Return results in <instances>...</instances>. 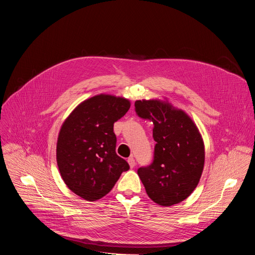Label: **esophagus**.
<instances>
[{
	"label": "esophagus",
	"mask_w": 255,
	"mask_h": 255,
	"mask_svg": "<svg viewBox=\"0 0 255 255\" xmlns=\"http://www.w3.org/2000/svg\"><path fill=\"white\" fill-rule=\"evenodd\" d=\"M128 163H129V165H130V167L131 168H133V167H135V165H136V162H135V159L133 158V156H131V157H129L128 158Z\"/></svg>",
	"instance_id": "obj_1"
}]
</instances>
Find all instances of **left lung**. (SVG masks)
<instances>
[{"label":"left lung","instance_id":"obj_1","mask_svg":"<svg viewBox=\"0 0 255 255\" xmlns=\"http://www.w3.org/2000/svg\"><path fill=\"white\" fill-rule=\"evenodd\" d=\"M139 117L153 123V162L137 173L148 197L169 207L186 200L197 188L205 164V144L192 118L166 98L137 100Z\"/></svg>","mask_w":255,"mask_h":255}]
</instances>
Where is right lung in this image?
Segmentation results:
<instances>
[{
    "label": "right lung",
    "instance_id": "obj_1",
    "mask_svg": "<svg viewBox=\"0 0 255 255\" xmlns=\"http://www.w3.org/2000/svg\"><path fill=\"white\" fill-rule=\"evenodd\" d=\"M130 106L123 97L96 95L79 104L60 127L56 143L60 175L66 187L86 201L105 197L129 169L115 151L113 127Z\"/></svg>",
    "mask_w": 255,
    "mask_h": 255
}]
</instances>
